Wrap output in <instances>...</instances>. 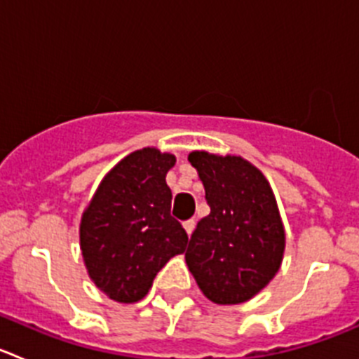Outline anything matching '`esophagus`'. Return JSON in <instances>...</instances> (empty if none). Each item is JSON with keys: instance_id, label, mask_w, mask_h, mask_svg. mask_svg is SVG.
<instances>
[{"instance_id": "esophagus-1", "label": "esophagus", "mask_w": 359, "mask_h": 359, "mask_svg": "<svg viewBox=\"0 0 359 359\" xmlns=\"http://www.w3.org/2000/svg\"><path fill=\"white\" fill-rule=\"evenodd\" d=\"M194 226H196V221L194 219H189V221H185V223H183V228H185V231L187 233H192V231H194Z\"/></svg>"}]
</instances>
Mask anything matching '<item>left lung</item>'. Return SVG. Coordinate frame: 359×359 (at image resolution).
Listing matches in <instances>:
<instances>
[{
	"label": "left lung",
	"mask_w": 359,
	"mask_h": 359,
	"mask_svg": "<svg viewBox=\"0 0 359 359\" xmlns=\"http://www.w3.org/2000/svg\"><path fill=\"white\" fill-rule=\"evenodd\" d=\"M210 214L190 237L185 261L203 294L219 306L248 302L280 269L286 230L271 185L241 156L192 151Z\"/></svg>",
	"instance_id": "8db88e82"
}]
</instances>
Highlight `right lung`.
I'll list each match as a JSON object with an SVG mask.
<instances>
[{"mask_svg": "<svg viewBox=\"0 0 359 359\" xmlns=\"http://www.w3.org/2000/svg\"><path fill=\"white\" fill-rule=\"evenodd\" d=\"M176 156L144 147L102 177L79 226L82 261L95 286L120 304H135L189 236L170 215L172 192L165 176Z\"/></svg>", "mask_w": 359, "mask_h": 359, "instance_id": "add662e5", "label": "right lung"}]
</instances>
